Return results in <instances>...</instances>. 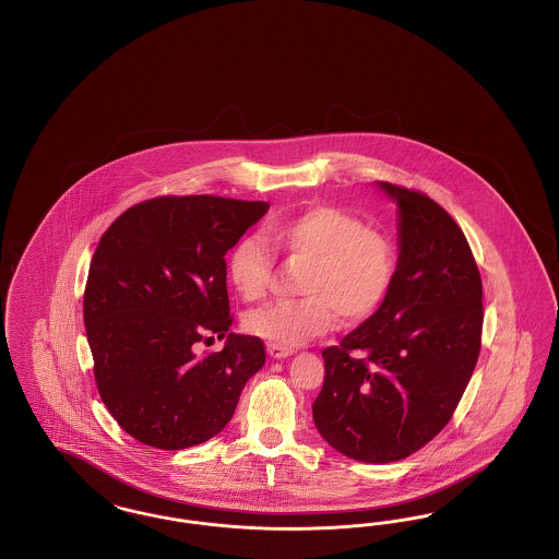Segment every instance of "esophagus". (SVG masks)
Masks as SVG:
<instances>
[{
  "label": "esophagus",
  "instance_id": "34e87169",
  "mask_svg": "<svg viewBox=\"0 0 559 559\" xmlns=\"http://www.w3.org/2000/svg\"><path fill=\"white\" fill-rule=\"evenodd\" d=\"M266 349L272 358H287L293 354L292 347L278 346V344H266Z\"/></svg>",
  "mask_w": 559,
  "mask_h": 559
}]
</instances>
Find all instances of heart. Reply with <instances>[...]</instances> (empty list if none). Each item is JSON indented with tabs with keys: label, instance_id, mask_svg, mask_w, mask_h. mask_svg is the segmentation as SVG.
<instances>
[{
	"label": "heart",
	"instance_id": "1",
	"mask_svg": "<svg viewBox=\"0 0 559 559\" xmlns=\"http://www.w3.org/2000/svg\"><path fill=\"white\" fill-rule=\"evenodd\" d=\"M297 270L299 299L253 310L245 317L249 335L278 346L304 344L331 329L335 317L358 322L371 317L394 278V245L356 215L312 205L270 219L262 239L242 237L226 255V276L245 301L266 295L274 255Z\"/></svg>",
	"mask_w": 559,
	"mask_h": 559
}]
</instances>
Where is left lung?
Instances as JSON below:
<instances>
[{"instance_id": "8db88e82", "label": "left lung", "mask_w": 559, "mask_h": 559, "mask_svg": "<svg viewBox=\"0 0 559 559\" xmlns=\"http://www.w3.org/2000/svg\"><path fill=\"white\" fill-rule=\"evenodd\" d=\"M379 187L399 203V266L371 319L322 349L312 404L320 436L365 463L406 459L447 427L484 322L478 264L459 224L419 190Z\"/></svg>"}]
</instances>
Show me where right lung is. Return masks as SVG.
Listing matches in <instances>:
<instances>
[{
    "label": "right lung",
    "mask_w": 559,
    "mask_h": 559,
    "mask_svg": "<svg viewBox=\"0 0 559 559\" xmlns=\"http://www.w3.org/2000/svg\"><path fill=\"white\" fill-rule=\"evenodd\" d=\"M264 201L155 197L121 213L96 247L83 293L94 379L138 442L180 451L233 419L266 362L260 337L228 333L224 255L267 212ZM227 337L219 353L195 344Z\"/></svg>",
    "instance_id": "right-lung-1"
}]
</instances>
